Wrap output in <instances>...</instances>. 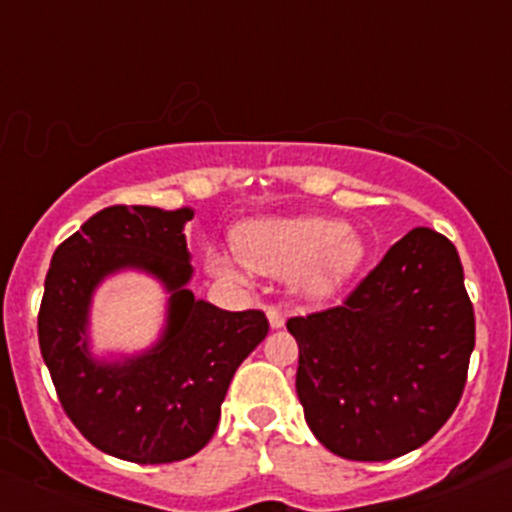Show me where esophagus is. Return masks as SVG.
I'll return each instance as SVG.
<instances>
[{
  "instance_id": "esophagus-1",
  "label": "esophagus",
  "mask_w": 512,
  "mask_h": 512,
  "mask_svg": "<svg viewBox=\"0 0 512 512\" xmlns=\"http://www.w3.org/2000/svg\"><path fill=\"white\" fill-rule=\"evenodd\" d=\"M267 319H270V327L272 329H280V327H285V314H282V309H277V307H270L267 309Z\"/></svg>"
}]
</instances>
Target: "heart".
I'll list each match as a JSON object with an SVG mask.
<instances>
[{
    "instance_id": "b5f03b06",
    "label": "heart",
    "mask_w": 512,
    "mask_h": 512,
    "mask_svg": "<svg viewBox=\"0 0 512 512\" xmlns=\"http://www.w3.org/2000/svg\"><path fill=\"white\" fill-rule=\"evenodd\" d=\"M237 250H210L208 265L215 272L252 267L267 275L297 272V287L307 297L339 292L364 260V242L354 230L332 218H265L237 227Z\"/></svg>"
}]
</instances>
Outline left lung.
Segmentation results:
<instances>
[{
	"mask_svg": "<svg viewBox=\"0 0 512 512\" xmlns=\"http://www.w3.org/2000/svg\"><path fill=\"white\" fill-rule=\"evenodd\" d=\"M297 396L324 448L391 461L451 418L476 347V314L448 237L416 227L337 307L287 319Z\"/></svg>",
	"mask_w": 512,
	"mask_h": 512,
	"instance_id": "1",
	"label": "left lung"
}]
</instances>
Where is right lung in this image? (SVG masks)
Instances as JSON below:
<instances>
[{"label":"right lung","instance_id":"1","mask_svg":"<svg viewBox=\"0 0 512 512\" xmlns=\"http://www.w3.org/2000/svg\"><path fill=\"white\" fill-rule=\"evenodd\" d=\"M193 210L111 205L51 257L39 307V347L61 409L89 443L133 463H173L213 438L237 366L267 337L260 309L227 312L195 299L183 225ZM141 266L171 292L169 327L148 355L123 365L88 356L85 319L98 281Z\"/></svg>","mask_w":512,"mask_h":512}]
</instances>
